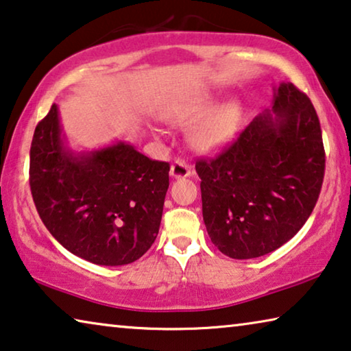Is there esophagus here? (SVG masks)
Returning <instances> with one entry per match:
<instances>
[{
    "label": "esophagus",
    "instance_id": "34e87169",
    "mask_svg": "<svg viewBox=\"0 0 351 351\" xmlns=\"http://www.w3.org/2000/svg\"><path fill=\"white\" fill-rule=\"evenodd\" d=\"M191 174V165L182 158H176L171 165V176L174 179H183Z\"/></svg>",
    "mask_w": 351,
    "mask_h": 351
}]
</instances>
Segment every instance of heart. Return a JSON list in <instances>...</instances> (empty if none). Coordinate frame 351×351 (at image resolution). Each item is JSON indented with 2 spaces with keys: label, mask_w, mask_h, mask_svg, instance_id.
I'll list each match as a JSON object with an SVG mask.
<instances>
[{
  "label": "heart",
  "mask_w": 351,
  "mask_h": 351,
  "mask_svg": "<svg viewBox=\"0 0 351 351\" xmlns=\"http://www.w3.org/2000/svg\"><path fill=\"white\" fill-rule=\"evenodd\" d=\"M208 97H193L166 112V119L174 125L188 127L196 122L190 132V141L201 152H213L228 144L239 130L243 106L239 100H229L215 108Z\"/></svg>",
  "instance_id": "1"
}]
</instances>
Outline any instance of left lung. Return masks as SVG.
Instances as JSON below:
<instances>
[{
  "label": "left lung",
  "mask_w": 351,
  "mask_h": 351,
  "mask_svg": "<svg viewBox=\"0 0 351 351\" xmlns=\"http://www.w3.org/2000/svg\"><path fill=\"white\" fill-rule=\"evenodd\" d=\"M212 243L232 258L265 256L311 217L325 176L320 121L292 83L215 158L196 161Z\"/></svg>",
  "instance_id": "obj_1"
}]
</instances>
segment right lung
I'll list each match as a JSON object with an SVG mask.
<instances>
[{
    "label": "right lung",
    "mask_w": 351,
    "mask_h": 351,
    "mask_svg": "<svg viewBox=\"0 0 351 351\" xmlns=\"http://www.w3.org/2000/svg\"><path fill=\"white\" fill-rule=\"evenodd\" d=\"M61 132L51 105L29 152L31 194L45 228L67 251L97 265L138 261L158 235L169 163L122 141L75 155Z\"/></svg>",
    "instance_id": "right-lung-1"
}]
</instances>
